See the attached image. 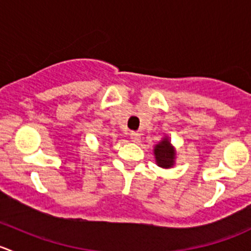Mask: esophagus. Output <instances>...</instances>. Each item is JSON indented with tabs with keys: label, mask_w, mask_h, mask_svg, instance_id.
<instances>
[{
	"label": "esophagus",
	"mask_w": 251,
	"mask_h": 251,
	"mask_svg": "<svg viewBox=\"0 0 251 251\" xmlns=\"http://www.w3.org/2000/svg\"><path fill=\"white\" fill-rule=\"evenodd\" d=\"M131 141L135 142V143H140L141 142V133L138 132H131Z\"/></svg>",
	"instance_id": "1"
}]
</instances>
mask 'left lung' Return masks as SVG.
<instances>
[{
    "mask_svg": "<svg viewBox=\"0 0 251 251\" xmlns=\"http://www.w3.org/2000/svg\"><path fill=\"white\" fill-rule=\"evenodd\" d=\"M155 164L161 169L174 168L176 163V148L171 144L170 137L165 136L159 143L154 146L153 149Z\"/></svg>",
    "mask_w": 251,
    "mask_h": 251,
    "instance_id": "left-lung-1",
    "label": "left lung"
}]
</instances>
